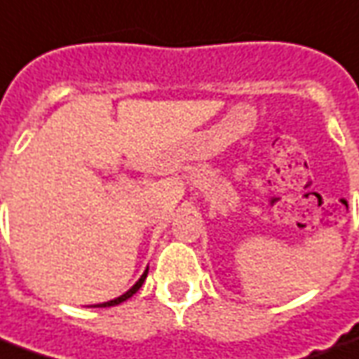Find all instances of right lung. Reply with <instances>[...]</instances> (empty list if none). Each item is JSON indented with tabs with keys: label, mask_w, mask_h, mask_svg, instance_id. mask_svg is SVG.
Returning <instances> with one entry per match:
<instances>
[{
	"label": "right lung",
	"mask_w": 359,
	"mask_h": 359,
	"mask_svg": "<svg viewBox=\"0 0 359 359\" xmlns=\"http://www.w3.org/2000/svg\"><path fill=\"white\" fill-rule=\"evenodd\" d=\"M147 273H148V269H147V271H144V273H142V276H140V279H138L137 283H135L133 287L128 289L127 293H123L121 297L113 299V301H107V303H101V305H93V307H115V305H118V303H123V301H127L128 297H133V295L137 293L138 289L142 287V283H144V279H147Z\"/></svg>",
	"instance_id": "1"
}]
</instances>
